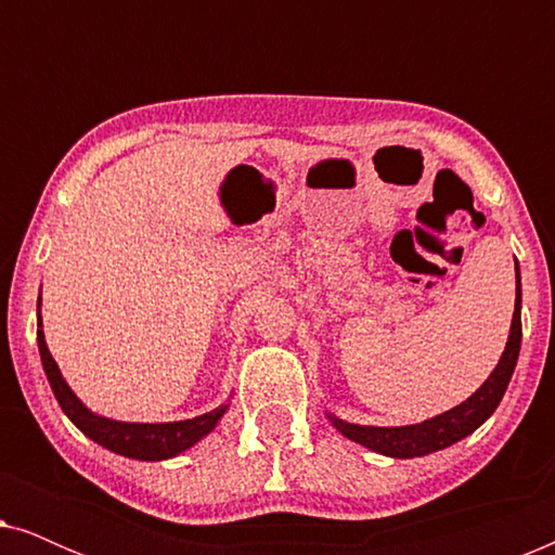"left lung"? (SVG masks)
Wrapping results in <instances>:
<instances>
[{
	"mask_svg": "<svg viewBox=\"0 0 555 555\" xmlns=\"http://www.w3.org/2000/svg\"><path fill=\"white\" fill-rule=\"evenodd\" d=\"M520 338H522V325H520V272L518 262H515V310H513V323H511V336H507V346L503 356H500L498 366L488 376L480 389H477L467 401H462L460 406L450 409V412L431 416V420L422 424H409V427H361V424H348L338 416H331L340 435L353 439L369 450L386 457L409 460V457H424V454L444 450L460 439L480 427L488 416L495 412L500 399L511 384V376L518 363L520 353Z\"/></svg>",
	"mask_w": 555,
	"mask_h": 555,
	"instance_id": "left-lung-1",
	"label": "left lung"
}]
</instances>
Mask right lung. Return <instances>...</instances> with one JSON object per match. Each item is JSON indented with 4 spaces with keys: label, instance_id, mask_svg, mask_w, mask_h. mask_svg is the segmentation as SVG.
<instances>
[{
    "label": "right lung",
    "instance_id": "obj_1",
    "mask_svg": "<svg viewBox=\"0 0 555 555\" xmlns=\"http://www.w3.org/2000/svg\"><path fill=\"white\" fill-rule=\"evenodd\" d=\"M37 310H40V300H37ZM37 346H40L42 369L44 374H48L52 393H55L57 404L67 414V420H70L82 435L93 439V442L116 454H124V457L146 460V462L177 457V454L199 442L202 437H207L209 431L217 427V422L222 420V414L227 412V406H219L209 414L194 416V420L164 422V424H133V422L105 420V416H98L90 412V409L75 397L70 386L65 384L55 359H52L48 351V344H44L40 318H37Z\"/></svg>",
    "mask_w": 555,
    "mask_h": 555
}]
</instances>
